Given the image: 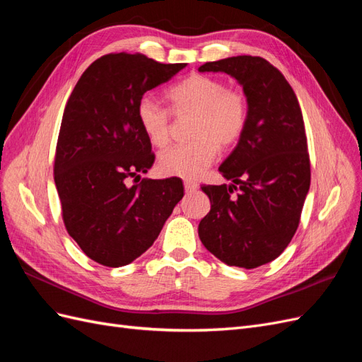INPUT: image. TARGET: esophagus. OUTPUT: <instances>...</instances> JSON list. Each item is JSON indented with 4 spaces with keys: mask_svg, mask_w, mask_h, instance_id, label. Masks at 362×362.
<instances>
[{
    "mask_svg": "<svg viewBox=\"0 0 362 362\" xmlns=\"http://www.w3.org/2000/svg\"><path fill=\"white\" fill-rule=\"evenodd\" d=\"M184 189H185V192H187V193H192V192H194L196 189H198V184H196L194 181L185 180L184 181Z\"/></svg>",
    "mask_w": 362,
    "mask_h": 362,
    "instance_id": "1",
    "label": "esophagus"
}]
</instances>
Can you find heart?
I'll return each instance as SVG.
<instances>
[{
    "label": "heart",
    "mask_w": 362,
    "mask_h": 362,
    "mask_svg": "<svg viewBox=\"0 0 362 362\" xmlns=\"http://www.w3.org/2000/svg\"><path fill=\"white\" fill-rule=\"evenodd\" d=\"M175 116H193L189 144L172 146L158 157L164 175L192 180L210 166L217 148L228 149L242 137L247 122V101L243 92L228 89L214 76L193 74L166 93ZM137 119L152 145L161 148L169 141L170 115L151 96L137 105Z\"/></svg>",
    "instance_id": "1"
}]
</instances>
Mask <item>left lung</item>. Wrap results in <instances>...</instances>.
<instances>
[{
  "label": "left lung",
  "instance_id": "obj_1",
  "mask_svg": "<svg viewBox=\"0 0 362 362\" xmlns=\"http://www.w3.org/2000/svg\"><path fill=\"white\" fill-rule=\"evenodd\" d=\"M199 72L231 75L247 101L243 134L218 168L231 184L201 187L211 210L199 238L225 264L255 269L278 258L299 226L311 181L302 112L288 81L261 57L208 62Z\"/></svg>",
  "mask_w": 362,
  "mask_h": 362
}]
</instances>
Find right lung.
I'll return each mask as SVG.
<instances>
[{"label":"right lung","mask_w":362,"mask_h":362,"mask_svg":"<svg viewBox=\"0 0 362 362\" xmlns=\"http://www.w3.org/2000/svg\"><path fill=\"white\" fill-rule=\"evenodd\" d=\"M185 63L107 54L84 71L64 107L54 181L69 235L107 267L133 262L156 242L184 196L182 181L140 180L156 156L137 119L144 95Z\"/></svg>","instance_id":"add662e5"}]
</instances>
